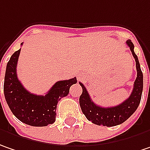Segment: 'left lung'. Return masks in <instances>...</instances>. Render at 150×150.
I'll list each match as a JSON object with an SVG mask.
<instances>
[{"label": "left lung", "mask_w": 150, "mask_h": 150, "mask_svg": "<svg viewBox=\"0 0 150 150\" xmlns=\"http://www.w3.org/2000/svg\"><path fill=\"white\" fill-rule=\"evenodd\" d=\"M127 44L130 47L132 56L135 58L137 72L133 86V90L127 99H126L117 106L109 108L100 107L92 101L89 93L86 91L83 84L79 82L82 87V94L80 97V106L81 108L82 113L85 115L86 119L96 125L103 127H114L120 125L125 122L136 111L140 103L144 86L143 73L140 68L137 56L134 52L133 43L128 40Z\"/></svg>", "instance_id": "obj_1"}]
</instances>
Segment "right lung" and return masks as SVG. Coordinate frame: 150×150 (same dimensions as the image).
<instances>
[{
	"instance_id": "obj_1",
	"label": "right lung",
	"mask_w": 150,
	"mask_h": 150,
	"mask_svg": "<svg viewBox=\"0 0 150 150\" xmlns=\"http://www.w3.org/2000/svg\"><path fill=\"white\" fill-rule=\"evenodd\" d=\"M20 51L21 49L16 51L6 64L4 80L6 101L20 121L32 127H46L55 121L57 102L66 97L70 86L76 83L77 80L74 77L57 81L46 95L30 93L23 87L17 76V64Z\"/></svg>"
}]
</instances>
